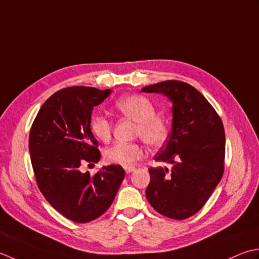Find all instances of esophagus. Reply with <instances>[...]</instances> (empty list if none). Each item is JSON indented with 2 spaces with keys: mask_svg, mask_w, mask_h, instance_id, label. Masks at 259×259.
<instances>
[{
  "mask_svg": "<svg viewBox=\"0 0 259 259\" xmlns=\"http://www.w3.org/2000/svg\"><path fill=\"white\" fill-rule=\"evenodd\" d=\"M124 170H125L126 173L130 174V173H132L133 171H135V167L134 166H124Z\"/></svg>",
  "mask_w": 259,
  "mask_h": 259,
  "instance_id": "1",
  "label": "esophagus"
}]
</instances>
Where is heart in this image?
<instances>
[{
    "mask_svg": "<svg viewBox=\"0 0 259 259\" xmlns=\"http://www.w3.org/2000/svg\"><path fill=\"white\" fill-rule=\"evenodd\" d=\"M118 112L136 122L135 134L149 146H160L167 136L166 123L155 115V107L151 100L140 95H131L119 98L115 103ZM113 125L106 116L97 114L91 120V130L98 140L107 142L112 135ZM144 155L142 146L137 143L116 142L104 152V157L110 164L130 166Z\"/></svg>",
    "mask_w": 259,
    "mask_h": 259,
    "instance_id": "b5f03b06",
    "label": "heart"
}]
</instances>
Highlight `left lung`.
<instances>
[{
  "instance_id": "1",
  "label": "left lung",
  "mask_w": 259,
  "mask_h": 259,
  "mask_svg": "<svg viewBox=\"0 0 259 259\" xmlns=\"http://www.w3.org/2000/svg\"><path fill=\"white\" fill-rule=\"evenodd\" d=\"M172 103V130L150 167L147 201L167 218L183 220L201 209L224 174L225 131L218 114L201 93L187 82L166 80L142 88Z\"/></svg>"
}]
</instances>
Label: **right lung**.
Returning <instances> with one entry per match:
<instances>
[{"mask_svg":"<svg viewBox=\"0 0 259 259\" xmlns=\"http://www.w3.org/2000/svg\"><path fill=\"white\" fill-rule=\"evenodd\" d=\"M112 89L68 87L42 105L29 136V152L36 183L47 201L75 223L100 217L113 203L125 172L120 165L103 166L92 177L85 163L100 160L91 130L92 112Z\"/></svg>","mask_w":259,"mask_h":259,"instance_id":"add662e5","label":"right lung"}]
</instances>
